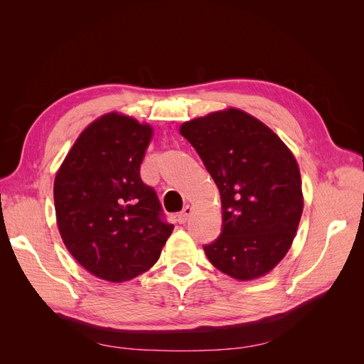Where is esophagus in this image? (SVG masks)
Listing matches in <instances>:
<instances>
[{
  "label": "esophagus",
  "instance_id": "34e87169",
  "mask_svg": "<svg viewBox=\"0 0 364 364\" xmlns=\"http://www.w3.org/2000/svg\"><path fill=\"white\" fill-rule=\"evenodd\" d=\"M193 214V206H190V205H186L185 208H183V211L178 215V222L179 223H185L186 220L190 218V215Z\"/></svg>",
  "mask_w": 364,
  "mask_h": 364
}]
</instances>
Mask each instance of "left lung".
I'll return each mask as SVG.
<instances>
[{
  "label": "left lung",
  "instance_id": "8db88e82",
  "mask_svg": "<svg viewBox=\"0 0 364 364\" xmlns=\"http://www.w3.org/2000/svg\"><path fill=\"white\" fill-rule=\"evenodd\" d=\"M181 135L218 186L223 229L205 253L238 281L264 277L287 255L304 211L299 165L274 132L228 107L185 121Z\"/></svg>",
  "mask_w": 364,
  "mask_h": 364
}]
</instances>
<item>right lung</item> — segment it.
<instances>
[{
  "instance_id": "right-lung-1",
  "label": "right lung",
  "mask_w": 364,
  "mask_h": 364,
  "mask_svg": "<svg viewBox=\"0 0 364 364\" xmlns=\"http://www.w3.org/2000/svg\"><path fill=\"white\" fill-rule=\"evenodd\" d=\"M153 127L109 112L85 127L54 179V208L65 247L94 277L136 278L155 266L173 225L141 181Z\"/></svg>"
}]
</instances>
